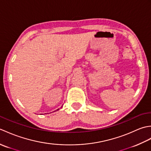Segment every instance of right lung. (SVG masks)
I'll return each mask as SVG.
<instances>
[{"label":"right lung","mask_w":151,"mask_h":151,"mask_svg":"<svg viewBox=\"0 0 151 151\" xmlns=\"http://www.w3.org/2000/svg\"><path fill=\"white\" fill-rule=\"evenodd\" d=\"M59 110V109H58V110Z\"/></svg>","instance_id":"add662e5"}]
</instances>
